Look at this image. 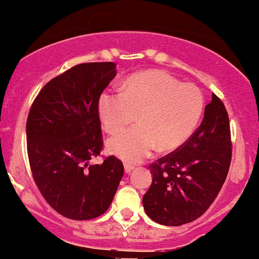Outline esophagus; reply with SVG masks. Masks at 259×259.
Here are the masks:
<instances>
[{"label":"esophagus","instance_id":"esophagus-1","mask_svg":"<svg viewBox=\"0 0 259 259\" xmlns=\"http://www.w3.org/2000/svg\"><path fill=\"white\" fill-rule=\"evenodd\" d=\"M133 168H135V166H133V165H131V164H124V171H126L127 174L131 172V171H132Z\"/></svg>","mask_w":259,"mask_h":259}]
</instances>
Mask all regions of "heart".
<instances>
[{
  "mask_svg": "<svg viewBox=\"0 0 259 259\" xmlns=\"http://www.w3.org/2000/svg\"><path fill=\"white\" fill-rule=\"evenodd\" d=\"M203 106L199 88L156 69L132 74L122 92L105 89L98 100L99 116L109 135L119 133L138 117V126L107 143L110 152L130 162L143 160L156 147L167 152L184 144L196 128Z\"/></svg>",
  "mask_w": 259,
  "mask_h": 259,
  "instance_id": "obj_1",
  "label": "heart"
}]
</instances>
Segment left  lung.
<instances>
[{"instance_id":"obj_1","label":"left lung","mask_w":259,"mask_h":259,"mask_svg":"<svg viewBox=\"0 0 259 259\" xmlns=\"http://www.w3.org/2000/svg\"><path fill=\"white\" fill-rule=\"evenodd\" d=\"M231 155L228 111L223 101L211 94L198 128L177 149L149 165L153 181L143 197L145 213L167 226L196 220L219 193Z\"/></svg>"}]
</instances>
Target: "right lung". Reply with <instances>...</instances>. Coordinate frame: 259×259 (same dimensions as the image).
Listing matches in <instances>:
<instances>
[{
	"label": "right lung",
	"mask_w": 259,
	"mask_h": 259,
	"mask_svg": "<svg viewBox=\"0 0 259 259\" xmlns=\"http://www.w3.org/2000/svg\"><path fill=\"white\" fill-rule=\"evenodd\" d=\"M116 75L114 62L80 63L52 78L34 99L27 118V150L34 182L52 209L91 220L109 209L124 168L104 148L98 100Z\"/></svg>",
	"instance_id": "obj_1"
}]
</instances>
